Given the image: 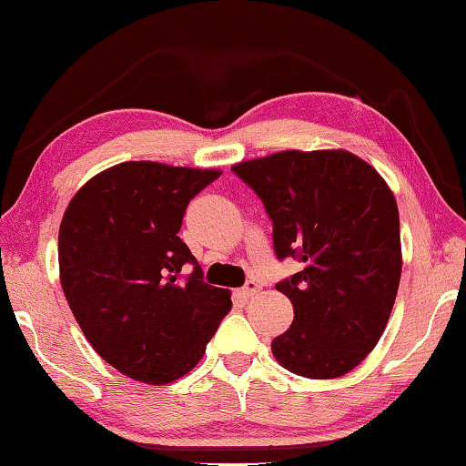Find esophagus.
Here are the masks:
<instances>
[{
    "mask_svg": "<svg viewBox=\"0 0 466 466\" xmlns=\"http://www.w3.org/2000/svg\"><path fill=\"white\" fill-rule=\"evenodd\" d=\"M258 291H261V286H258L257 281H247L238 291H236V296L242 298V299H248L252 296H257Z\"/></svg>",
    "mask_w": 466,
    "mask_h": 466,
    "instance_id": "34e87169",
    "label": "esophagus"
}]
</instances>
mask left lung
<instances>
[{
  "label": "left lung",
  "instance_id": "8db88e82",
  "mask_svg": "<svg viewBox=\"0 0 466 466\" xmlns=\"http://www.w3.org/2000/svg\"><path fill=\"white\" fill-rule=\"evenodd\" d=\"M232 172L263 201L275 257L302 263L275 283L294 304V322L273 339V356L304 378L347 374L384 333L400 281L399 209L389 185L343 149H289Z\"/></svg>",
  "mask_w": 466,
  "mask_h": 466
}]
</instances>
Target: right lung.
Instances as JSON below:
<instances>
[{
  "mask_svg": "<svg viewBox=\"0 0 466 466\" xmlns=\"http://www.w3.org/2000/svg\"><path fill=\"white\" fill-rule=\"evenodd\" d=\"M218 170L125 162L76 193L59 228V271L77 325L133 380L167 384L195 368L232 309L180 240L187 205ZM191 264L192 273L183 274Z\"/></svg>",
  "mask_w": 466,
  "mask_h": 466,
  "instance_id": "obj_1",
  "label": "right lung"
}]
</instances>
